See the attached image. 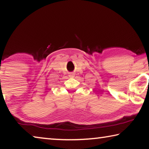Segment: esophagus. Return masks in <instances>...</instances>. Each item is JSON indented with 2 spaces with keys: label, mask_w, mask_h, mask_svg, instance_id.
I'll return each mask as SVG.
<instances>
[{
  "label": "esophagus",
  "mask_w": 149,
  "mask_h": 149,
  "mask_svg": "<svg viewBox=\"0 0 149 149\" xmlns=\"http://www.w3.org/2000/svg\"><path fill=\"white\" fill-rule=\"evenodd\" d=\"M70 77H74V73H71V74H70Z\"/></svg>",
  "instance_id": "esophagus-1"
}]
</instances>
